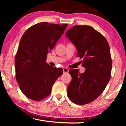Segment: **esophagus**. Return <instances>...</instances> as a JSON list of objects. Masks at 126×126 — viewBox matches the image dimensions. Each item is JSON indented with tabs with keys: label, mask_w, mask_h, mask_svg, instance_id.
<instances>
[{
	"label": "esophagus",
	"mask_w": 126,
	"mask_h": 126,
	"mask_svg": "<svg viewBox=\"0 0 126 126\" xmlns=\"http://www.w3.org/2000/svg\"><path fill=\"white\" fill-rule=\"evenodd\" d=\"M63 71L64 73H68V72H69V69H68L67 68H63Z\"/></svg>",
	"instance_id": "obj_1"
}]
</instances>
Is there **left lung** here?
<instances>
[{"instance_id": "left-lung-1", "label": "left lung", "mask_w": 126, "mask_h": 126, "mask_svg": "<svg viewBox=\"0 0 126 126\" xmlns=\"http://www.w3.org/2000/svg\"><path fill=\"white\" fill-rule=\"evenodd\" d=\"M66 36L77 49L86 69L80 73L71 69L72 80L67 86V95L73 103L84 105L98 97L109 82L112 61L110 48L104 36L91 26L76 25L68 30Z\"/></svg>"}]
</instances>
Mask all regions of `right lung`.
<instances>
[{
  "label": "right lung",
  "mask_w": 126,
  "mask_h": 126,
  "mask_svg": "<svg viewBox=\"0 0 126 126\" xmlns=\"http://www.w3.org/2000/svg\"><path fill=\"white\" fill-rule=\"evenodd\" d=\"M68 24L42 22L28 29L21 38L15 57L16 77L23 93L39 101L51 93L62 68L47 64L48 53L54 47Z\"/></svg>",
  "instance_id": "obj_1"
}]
</instances>
